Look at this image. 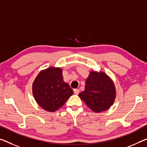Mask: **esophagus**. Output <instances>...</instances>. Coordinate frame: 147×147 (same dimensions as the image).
I'll list each match as a JSON object with an SVG mask.
<instances>
[{
	"instance_id": "obj_1",
	"label": "esophagus",
	"mask_w": 147,
	"mask_h": 147,
	"mask_svg": "<svg viewBox=\"0 0 147 147\" xmlns=\"http://www.w3.org/2000/svg\"><path fill=\"white\" fill-rule=\"evenodd\" d=\"M74 92L75 94H78L80 92V90L79 89H74Z\"/></svg>"
}]
</instances>
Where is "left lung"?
<instances>
[{
  "mask_svg": "<svg viewBox=\"0 0 147 147\" xmlns=\"http://www.w3.org/2000/svg\"><path fill=\"white\" fill-rule=\"evenodd\" d=\"M78 95L93 111H105L115 101V84L105 73L92 71L86 80L84 91Z\"/></svg>",
  "mask_w": 147,
  "mask_h": 147,
  "instance_id": "8db88e82",
  "label": "left lung"
}]
</instances>
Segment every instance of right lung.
Returning <instances> with one entry per match:
<instances>
[{
	"label": "right lung",
	"mask_w": 147,
	"mask_h": 147,
	"mask_svg": "<svg viewBox=\"0 0 147 147\" xmlns=\"http://www.w3.org/2000/svg\"><path fill=\"white\" fill-rule=\"evenodd\" d=\"M32 94L42 108L54 112L63 105L73 90L63 81L61 68L50 67L36 76L32 84Z\"/></svg>",
	"instance_id": "obj_1"
}]
</instances>
